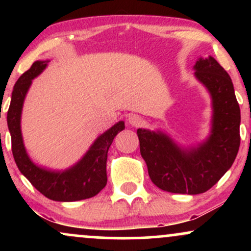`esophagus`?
I'll use <instances>...</instances> for the list:
<instances>
[{"instance_id": "34e87169", "label": "esophagus", "mask_w": 251, "mask_h": 251, "mask_svg": "<svg viewBox=\"0 0 251 251\" xmlns=\"http://www.w3.org/2000/svg\"><path fill=\"white\" fill-rule=\"evenodd\" d=\"M128 123L131 124L134 127H140V126L144 125V119L142 117L137 116V114H132L131 117L128 118Z\"/></svg>"}]
</instances>
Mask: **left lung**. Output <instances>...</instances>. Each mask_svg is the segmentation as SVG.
Returning a JSON list of instances; mask_svg holds the SVG:
<instances>
[{"instance_id":"obj_1","label":"left lung","mask_w":251,"mask_h":251,"mask_svg":"<svg viewBox=\"0 0 251 251\" xmlns=\"http://www.w3.org/2000/svg\"><path fill=\"white\" fill-rule=\"evenodd\" d=\"M194 68L212 99L208 139L197 148L181 149L159 131H137L150 178L158 188L172 194L198 195L211 189L231 168L241 143V111L229 74L212 56L201 57Z\"/></svg>"}]
</instances>
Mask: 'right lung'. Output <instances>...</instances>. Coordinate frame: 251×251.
Segmentation results:
<instances>
[{
	"label": "right lung",
	"mask_w": 251,
	"mask_h": 251,
	"mask_svg": "<svg viewBox=\"0 0 251 251\" xmlns=\"http://www.w3.org/2000/svg\"><path fill=\"white\" fill-rule=\"evenodd\" d=\"M47 61H35L19 77L14 86L7 114L11 137V151L21 174L31 185L51 201H75L99 194L107 183L106 162L107 152L114 137L125 128L124 122L117 123L97 138L82 159L65 171H50L37 166L28 157L21 133V112L31 80L47 67Z\"/></svg>",
	"instance_id": "add662e5"
}]
</instances>
